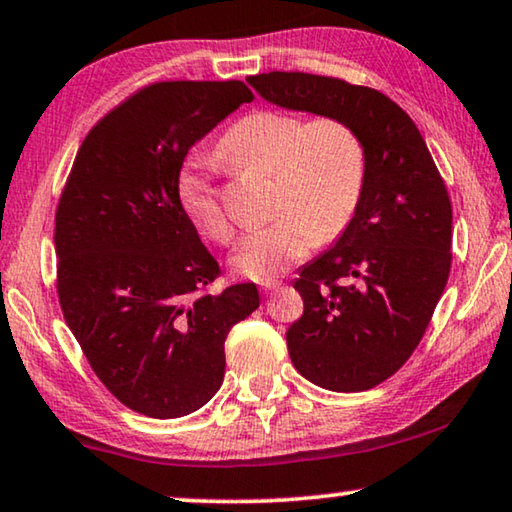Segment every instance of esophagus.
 <instances>
[{"label":"esophagus","mask_w":512,"mask_h":512,"mask_svg":"<svg viewBox=\"0 0 512 512\" xmlns=\"http://www.w3.org/2000/svg\"><path fill=\"white\" fill-rule=\"evenodd\" d=\"M280 287H282V282H280V280H266V282H259V289H262L264 294H273V292H278Z\"/></svg>","instance_id":"34e87169"}]
</instances>
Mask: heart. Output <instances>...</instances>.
Instances as JSON below:
<instances>
[{"label":"heart","mask_w":512,"mask_h":512,"mask_svg":"<svg viewBox=\"0 0 512 512\" xmlns=\"http://www.w3.org/2000/svg\"><path fill=\"white\" fill-rule=\"evenodd\" d=\"M218 158L241 170L271 172V223L243 236L234 271L250 280H276L352 223L365 183L361 133L338 114L303 119L292 112L257 110L227 128ZM179 202L197 230L230 243L234 230L213 183L186 165L177 181Z\"/></svg>","instance_id":"b5f03b06"}]
</instances>
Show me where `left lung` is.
<instances>
[{
	"mask_svg": "<svg viewBox=\"0 0 512 512\" xmlns=\"http://www.w3.org/2000/svg\"><path fill=\"white\" fill-rule=\"evenodd\" d=\"M264 101L338 114L365 144V183L352 223L301 269V319L289 326L294 368L338 393L395 375L421 342L451 273L453 209L414 121L377 89L340 78L250 75Z\"/></svg>",
	"mask_w": 512,
	"mask_h": 512,
	"instance_id": "1",
	"label": "left lung"
}]
</instances>
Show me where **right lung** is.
Segmentation results:
<instances>
[{
    "instance_id": "obj_1",
    "label": "right lung",
    "mask_w": 512,
    "mask_h": 512,
    "mask_svg": "<svg viewBox=\"0 0 512 512\" xmlns=\"http://www.w3.org/2000/svg\"><path fill=\"white\" fill-rule=\"evenodd\" d=\"M253 98L241 80L140 89L87 133L59 197L61 312L96 377L137 414L204 407L223 384L227 333L259 308L253 282L209 292L220 266L177 193L190 147Z\"/></svg>"
}]
</instances>
